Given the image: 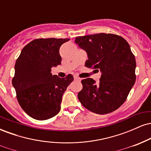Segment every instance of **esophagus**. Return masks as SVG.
Here are the masks:
<instances>
[{
	"label": "esophagus",
	"mask_w": 151,
	"mask_h": 151,
	"mask_svg": "<svg viewBox=\"0 0 151 151\" xmlns=\"http://www.w3.org/2000/svg\"><path fill=\"white\" fill-rule=\"evenodd\" d=\"M74 79L75 81H80V78H79L78 77H77V76H74Z\"/></svg>",
	"instance_id": "esophagus-1"
}]
</instances>
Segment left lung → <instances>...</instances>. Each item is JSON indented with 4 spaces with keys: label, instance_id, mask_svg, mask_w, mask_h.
Masks as SVG:
<instances>
[{
    "label": "left lung",
    "instance_id": "1",
    "mask_svg": "<svg viewBox=\"0 0 151 151\" xmlns=\"http://www.w3.org/2000/svg\"><path fill=\"white\" fill-rule=\"evenodd\" d=\"M74 41L87 52L85 67L101 72L99 83L91 78L81 80L79 101L95 114L116 110L126 101L136 81V59L129 43L111 33L79 36Z\"/></svg>",
    "mask_w": 151,
    "mask_h": 151
}]
</instances>
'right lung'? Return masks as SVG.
Returning <instances> with one entry per match:
<instances>
[{
	"mask_svg": "<svg viewBox=\"0 0 151 151\" xmlns=\"http://www.w3.org/2000/svg\"><path fill=\"white\" fill-rule=\"evenodd\" d=\"M69 38H39L22 50L15 65L12 84L24 111L37 120H47L60 110L62 95L73 81L52 75L51 69L61 64L60 48Z\"/></svg>",
	"mask_w": 151,
	"mask_h": 151,
	"instance_id": "right-lung-1",
	"label": "right lung"
}]
</instances>
